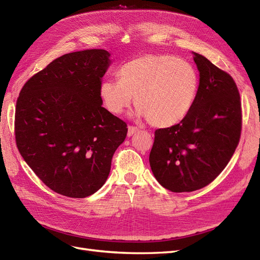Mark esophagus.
Returning a JSON list of instances; mask_svg holds the SVG:
<instances>
[{"label": "esophagus", "instance_id": "34e87169", "mask_svg": "<svg viewBox=\"0 0 260 260\" xmlns=\"http://www.w3.org/2000/svg\"><path fill=\"white\" fill-rule=\"evenodd\" d=\"M140 129L138 127H135V125H129L128 127V136L131 137L132 135H135L136 132H138Z\"/></svg>", "mask_w": 260, "mask_h": 260}]
</instances>
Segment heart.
Listing matches in <instances>:
<instances>
[{"label":"heart","instance_id":"heart-1","mask_svg":"<svg viewBox=\"0 0 260 260\" xmlns=\"http://www.w3.org/2000/svg\"><path fill=\"white\" fill-rule=\"evenodd\" d=\"M118 81L102 83L105 107L115 115L135 98L138 113L154 127L168 128L190 112L199 91V76L190 62L172 55L145 54L122 65Z\"/></svg>","mask_w":260,"mask_h":260}]
</instances>
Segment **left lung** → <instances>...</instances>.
Instances as JSON below:
<instances>
[{"instance_id": "obj_1", "label": "left lung", "mask_w": 260, "mask_h": 260, "mask_svg": "<svg viewBox=\"0 0 260 260\" xmlns=\"http://www.w3.org/2000/svg\"><path fill=\"white\" fill-rule=\"evenodd\" d=\"M198 95L179 123L155 131L149 165L167 190L192 192L211 183L238 147L242 131L240 92L233 78L201 54Z\"/></svg>"}]
</instances>
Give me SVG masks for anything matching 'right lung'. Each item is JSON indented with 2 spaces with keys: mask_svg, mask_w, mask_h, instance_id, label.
I'll return each mask as SVG.
<instances>
[{
  "mask_svg": "<svg viewBox=\"0 0 260 260\" xmlns=\"http://www.w3.org/2000/svg\"><path fill=\"white\" fill-rule=\"evenodd\" d=\"M109 56L96 49L62 55L23 84L16 102L20 155L46 186L67 198L102 187L127 137V123L102 106Z\"/></svg>",
  "mask_w": 260,
  "mask_h": 260,
  "instance_id": "right-lung-1",
  "label": "right lung"
}]
</instances>
